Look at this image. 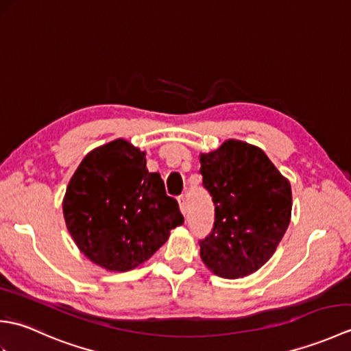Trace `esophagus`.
<instances>
[{
  "label": "esophagus",
  "instance_id": "34e87169",
  "mask_svg": "<svg viewBox=\"0 0 351 351\" xmlns=\"http://www.w3.org/2000/svg\"><path fill=\"white\" fill-rule=\"evenodd\" d=\"M178 205H180V211H181L182 214H185V197H184V196L178 197Z\"/></svg>",
  "mask_w": 351,
  "mask_h": 351
}]
</instances>
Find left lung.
<instances>
[{"instance_id": "left-lung-1", "label": "left lung", "mask_w": 351, "mask_h": 351, "mask_svg": "<svg viewBox=\"0 0 351 351\" xmlns=\"http://www.w3.org/2000/svg\"><path fill=\"white\" fill-rule=\"evenodd\" d=\"M200 175L214 204V228L199 243L210 271L225 279L259 270L285 235L293 210L291 184L263 149L229 138L200 154Z\"/></svg>"}]
</instances>
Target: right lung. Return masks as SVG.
<instances>
[{
    "instance_id": "right-lung-1",
    "label": "right lung",
    "mask_w": 351,
    "mask_h": 351,
    "mask_svg": "<svg viewBox=\"0 0 351 351\" xmlns=\"http://www.w3.org/2000/svg\"><path fill=\"white\" fill-rule=\"evenodd\" d=\"M63 215L73 243L93 264L128 271L143 264L184 223L146 152L116 138L80 162L66 189Z\"/></svg>"
}]
</instances>
